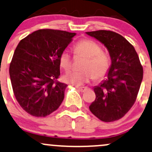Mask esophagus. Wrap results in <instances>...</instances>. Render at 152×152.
Masks as SVG:
<instances>
[{"mask_svg": "<svg viewBox=\"0 0 152 152\" xmlns=\"http://www.w3.org/2000/svg\"><path fill=\"white\" fill-rule=\"evenodd\" d=\"M76 89L79 90V91H81V92H84V91L87 90V87H86V86H81V87H76Z\"/></svg>", "mask_w": 152, "mask_h": 152, "instance_id": "1", "label": "esophagus"}]
</instances>
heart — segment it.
<instances>
[{
	"label": "heart",
	"instance_id": "1",
	"mask_svg": "<svg viewBox=\"0 0 152 152\" xmlns=\"http://www.w3.org/2000/svg\"><path fill=\"white\" fill-rule=\"evenodd\" d=\"M76 56H82L85 60L82 63L81 71H70L63 77L66 82L80 86L89 81L91 79L100 80L109 73L111 67L110 56L102 51L101 46L91 39H82L74 46ZM60 66L65 71L71 69L72 58L69 52L63 51L59 57Z\"/></svg>",
	"mask_w": 152,
	"mask_h": 152
}]
</instances>
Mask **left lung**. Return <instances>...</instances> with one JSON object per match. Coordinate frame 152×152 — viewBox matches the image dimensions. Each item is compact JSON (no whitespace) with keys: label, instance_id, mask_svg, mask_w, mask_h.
<instances>
[{"label":"left lung","instance_id":"obj_1","mask_svg":"<svg viewBox=\"0 0 152 152\" xmlns=\"http://www.w3.org/2000/svg\"><path fill=\"white\" fill-rule=\"evenodd\" d=\"M86 33L104 44L112 61L107 79L94 88L96 99L89 110L102 121H118L136 100L143 79V67L135 48L121 34L109 30Z\"/></svg>","mask_w":152,"mask_h":152}]
</instances>
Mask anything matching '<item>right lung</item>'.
Returning a JSON list of instances; mask_svg holds the SVG:
<instances>
[{
	"instance_id": "add662e5",
	"label": "right lung",
	"mask_w": 152,
	"mask_h": 152,
	"mask_svg": "<svg viewBox=\"0 0 152 152\" xmlns=\"http://www.w3.org/2000/svg\"><path fill=\"white\" fill-rule=\"evenodd\" d=\"M76 34L39 29L16 47L9 67L11 85L20 106L31 115L46 117L62 103L67 84L58 81L59 57Z\"/></svg>"
}]
</instances>
